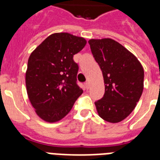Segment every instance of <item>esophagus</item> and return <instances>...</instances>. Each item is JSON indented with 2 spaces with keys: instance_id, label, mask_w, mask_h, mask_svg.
Instances as JSON below:
<instances>
[{
  "instance_id": "34e87169",
  "label": "esophagus",
  "mask_w": 160,
  "mask_h": 160,
  "mask_svg": "<svg viewBox=\"0 0 160 160\" xmlns=\"http://www.w3.org/2000/svg\"><path fill=\"white\" fill-rule=\"evenodd\" d=\"M85 89H89V88H90V83L88 82V81H86V82L85 83Z\"/></svg>"
}]
</instances>
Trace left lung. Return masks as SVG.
<instances>
[{"label": "left lung", "instance_id": "1", "mask_svg": "<svg viewBox=\"0 0 160 160\" xmlns=\"http://www.w3.org/2000/svg\"><path fill=\"white\" fill-rule=\"evenodd\" d=\"M89 44L105 81V95L95 102L98 114L110 123L122 121L134 110L142 95L143 66L133 54L112 39H92Z\"/></svg>", "mask_w": 160, "mask_h": 160}]
</instances>
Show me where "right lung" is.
Masks as SVG:
<instances>
[{"instance_id":"add662e5","label":"right lung","mask_w":160,"mask_h":160,"mask_svg":"<svg viewBox=\"0 0 160 160\" xmlns=\"http://www.w3.org/2000/svg\"><path fill=\"white\" fill-rule=\"evenodd\" d=\"M85 44L82 37L55 33L30 55L26 90L36 114L45 121L53 123L63 119L83 93L76 79L79 66L73 56Z\"/></svg>"}]
</instances>
